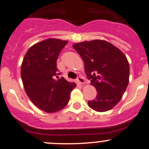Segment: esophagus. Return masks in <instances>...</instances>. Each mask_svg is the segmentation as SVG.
I'll return each instance as SVG.
<instances>
[{"mask_svg":"<svg viewBox=\"0 0 149 149\" xmlns=\"http://www.w3.org/2000/svg\"><path fill=\"white\" fill-rule=\"evenodd\" d=\"M77 82L80 84H86V80L83 76H79L77 79Z\"/></svg>","mask_w":149,"mask_h":149,"instance_id":"1","label":"esophagus"}]
</instances>
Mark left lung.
Segmentation results:
<instances>
[{
    "instance_id": "8db88e82",
    "label": "left lung",
    "mask_w": 149,
    "mask_h": 149,
    "mask_svg": "<svg viewBox=\"0 0 149 149\" xmlns=\"http://www.w3.org/2000/svg\"><path fill=\"white\" fill-rule=\"evenodd\" d=\"M82 58L91 85L96 89V98L88 101L95 111L111 110L121 99L129 81V63L126 56L103 40L84 41L73 45Z\"/></svg>"
}]
</instances>
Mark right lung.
Returning <instances> with one entry per match:
<instances>
[{
    "label": "right lung",
    "mask_w": 149,
    "mask_h": 149,
    "mask_svg": "<svg viewBox=\"0 0 149 149\" xmlns=\"http://www.w3.org/2000/svg\"><path fill=\"white\" fill-rule=\"evenodd\" d=\"M67 43L48 38L36 43L28 50L22 62L21 75L26 94L37 108L46 113L63 109L76 86L75 83L59 78L56 67L58 55Z\"/></svg>",
    "instance_id": "obj_1"
}]
</instances>
